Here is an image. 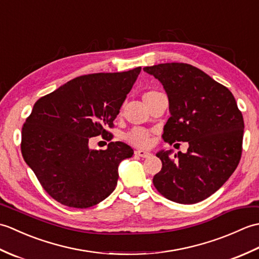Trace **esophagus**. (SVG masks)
Here are the masks:
<instances>
[{"mask_svg":"<svg viewBox=\"0 0 259 259\" xmlns=\"http://www.w3.org/2000/svg\"><path fill=\"white\" fill-rule=\"evenodd\" d=\"M135 155L139 156L141 158H149L151 156V153L148 152V151H145V150H136Z\"/></svg>","mask_w":259,"mask_h":259,"instance_id":"obj_1","label":"esophagus"}]
</instances>
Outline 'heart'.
I'll use <instances>...</instances> for the list:
<instances>
[{
  "instance_id": "obj_1",
  "label": "heart",
  "mask_w": 259,
  "mask_h": 259,
  "mask_svg": "<svg viewBox=\"0 0 259 259\" xmlns=\"http://www.w3.org/2000/svg\"><path fill=\"white\" fill-rule=\"evenodd\" d=\"M159 95H160V92H158L156 90L147 91L144 95V101L146 102V104H148L152 99H155ZM125 140L128 141L130 145H133L135 147L146 148L150 145L151 135L149 131L144 128H134L125 135Z\"/></svg>"
}]
</instances>
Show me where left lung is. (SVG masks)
Returning a JSON list of instances; mask_svg holds the SVG:
<instances>
[{"instance_id":"left-lung-1","label":"left lung","mask_w":259,"mask_h":259,"mask_svg":"<svg viewBox=\"0 0 259 259\" xmlns=\"http://www.w3.org/2000/svg\"><path fill=\"white\" fill-rule=\"evenodd\" d=\"M161 82L170 118L162 139L189 144L186 153L160 151L162 168L152 179L167 199L189 205L211 196L237 168L244 119L233 93L194 65L171 62L144 68Z\"/></svg>"}]
</instances>
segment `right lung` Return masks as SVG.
I'll use <instances>...</instances> for the list:
<instances>
[{
	"mask_svg": "<svg viewBox=\"0 0 259 259\" xmlns=\"http://www.w3.org/2000/svg\"><path fill=\"white\" fill-rule=\"evenodd\" d=\"M141 68L74 78L34 103L22 126L21 152L42 188L54 200L89 208L111 194L118 166L134 155L131 147L111 141L113 120ZM101 135L106 151H90L89 140Z\"/></svg>",
	"mask_w": 259,
	"mask_h": 259,
	"instance_id": "right-lung-1",
	"label": "right lung"
}]
</instances>
